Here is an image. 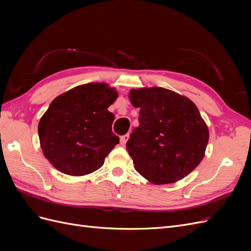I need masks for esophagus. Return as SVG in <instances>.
<instances>
[{
  "label": "esophagus",
  "instance_id": "obj_1",
  "mask_svg": "<svg viewBox=\"0 0 251 251\" xmlns=\"http://www.w3.org/2000/svg\"><path fill=\"white\" fill-rule=\"evenodd\" d=\"M128 138H130V134H126V135H124V136H121L120 137V143L123 144V146H125V144L126 143V141L128 140Z\"/></svg>",
  "mask_w": 251,
  "mask_h": 251
}]
</instances>
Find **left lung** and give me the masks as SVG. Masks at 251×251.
Here are the masks:
<instances>
[{
  "label": "left lung",
  "mask_w": 251,
  "mask_h": 251,
  "mask_svg": "<svg viewBox=\"0 0 251 251\" xmlns=\"http://www.w3.org/2000/svg\"><path fill=\"white\" fill-rule=\"evenodd\" d=\"M128 97L139 108V126L126 142L135 170L158 185L183 179L201 162L209 138L198 108L160 87L132 89Z\"/></svg>",
  "instance_id": "1"
}]
</instances>
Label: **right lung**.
<instances>
[{"mask_svg":"<svg viewBox=\"0 0 251 251\" xmlns=\"http://www.w3.org/2000/svg\"><path fill=\"white\" fill-rule=\"evenodd\" d=\"M118 94L107 83L75 87L53 100L39 123L43 154L56 170L83 176L100 169L119 143L108 111Z\"/></svg>","mask_w":251,"mask_h":251,"instance_id":"1","label":"right lung"}]
</instances>
